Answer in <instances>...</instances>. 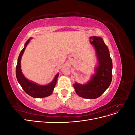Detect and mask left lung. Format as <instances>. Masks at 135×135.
I'll return each instance as SVG.
<instances>
[{
  "label": "left lung",
  "mask_w": 135,
  "mask_h": 135,
  "mask_svg": "<svg viewBox=\"0 0 135 135\" xmlns=\"http://www.w3.org/2000/svg\"><path fill=\"white\" fill-rule=\"evenodd\" d=\"M89 41L95 48L97 60V66L87 83L82 84L75 82L73 86L79 96L87 99L99 97L108 88L112 80L113 63L108 47L103 38L93 36Z\"/></svg>",
  "instance_id": "8db88e82"
}]
</instances>
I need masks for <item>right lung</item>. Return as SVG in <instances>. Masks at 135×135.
Segmentation results:
<instances>
[{
    "label": "right lung",
    "instance_id": "1",
    "mask_svg": "<svg viewBox=\"0 0 135 135\" xmlns=\"http://www.w3.org/2000/svg\"><path fill=\"white\" fill-rule=\"evenodd\" d=\"M31 39L32 38H30L27 40V42L25 44L24 48L20 52L18 56L17 66H16V78H17L18 82L27 95L34 98H44L52 95L56 84L59 74L57 73L51 82L47 85H39L34 82V81L27 79L23 75L21 70V60L25 48Z\"/></svg>",
    "mask_w": 135,
    "mask_h": 135
}]
</instances>
